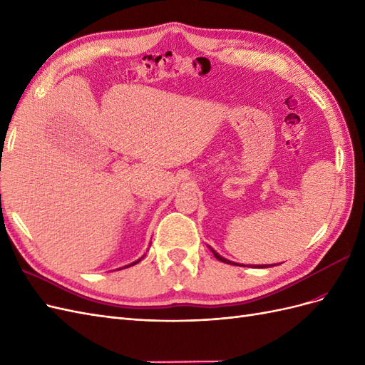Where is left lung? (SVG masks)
Here are the masks:
<instances>
[{
  "label": "left lung",
  "instance_id": "1",
  "mask_svg": "<svg viewBox=\"0 0 365 365\" xmlns=\"http://www.w3.org/2000/svg\"><path fill=\"white\" fill-rule=\"evenodd\" d=\"M213 254H215V257L217 259V260H220V262H224V263H230V264H236V263H231L230 260H227V259H224L222 256H219V254L216 252V251H213Z\"/></svg>",
  "mask_w": 365,
  "mask_h": 365
}]
</instances>
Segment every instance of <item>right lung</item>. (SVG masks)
<instances>
[{"label":"right lung","instance_id":"add662e5","mask_svg":"<svg viewBox=\"0 0 365 365\" xmlns=\"http://www.w3.org/2000/svg\"><path fill=\"white\" fill-rule=\"evenodd\" d=\"M140 260H141V259H138V260H135V262H132L130 264H128V267H132V264H137ZM128 267H125V268H128Z\"/></svg>","mask_w":365,"mask_h":365}]
</instances>
